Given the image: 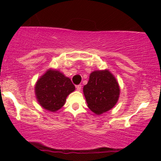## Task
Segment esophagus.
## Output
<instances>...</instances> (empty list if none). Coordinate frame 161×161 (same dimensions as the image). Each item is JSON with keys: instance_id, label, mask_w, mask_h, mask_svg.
Wrapping results in <instances>:
<instances>
[{"instance_id": "1", "label": "esophagus", "mask_w": 161, "mask_h": 161, "mask_svg": "<svg viewBox=\"0 0 161 161\" xmlns=\"http://www.w3.org/2000/svg\"><path fill=\"white\" fill-rule=\"evenodd\" d=\"M81 88H82V85H78V86H76V89L78 90V91H81Z\"/></svg>"}]
</instances>
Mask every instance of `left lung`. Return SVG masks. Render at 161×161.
<instances>
[{"label":"left lung","mask_w":161,"mask_h":161,"mask_svg":"<svg viewBox=\"0 0 161 161\" xmlns=\"http://www.w3.org/2000/svg\"><path fill=\"white\" fill-rule=\"evenodd\" d=\"M83 92L88 108L99 115L116 104L119 98V88L116 79L108 70H97L91 73Z\"/></svg>","instance_id":"obj_1"}]
</instances>
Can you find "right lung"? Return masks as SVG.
Here are the masks:
<instances>
[{
	"label": "right lung",
	"mask_w": 161,
	"mask_h": 161,
	"mask_svg": "<svg viewBox=\"0 0 161 161\" xmlns=\"http://www.w3.org/2000/svg\"><path fill=\"white\" fill-rule=\"evenodd\" d=\"M74 90L71 80L56 70H48L36 86L38 102L42 108L51 112L61 108L66 97Z\"/></svg>",
	"instance_id": "1"
}]
</instances>
